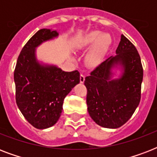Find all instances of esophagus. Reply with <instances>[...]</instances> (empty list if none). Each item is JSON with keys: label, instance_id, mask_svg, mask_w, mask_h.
Listing matches in <instances>:
<instances>
[{"label": "esophagus", "instance_id": "obj_1", "mask_svg": "<svg viewBox=\"0 0 157 157\" xmlns=\"http://www.w3.org/2000/svg\"><path fill=\"white\" fill-rule=\"evenodd\" d=\"M80 81H81V83H83L85 81V76L83 74H81V76H80Z\"/></svg>", "mask_w": 157, "mask_h": 157}]
</instances>
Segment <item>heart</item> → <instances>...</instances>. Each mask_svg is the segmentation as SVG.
<instances>
[{
	"instance_id": "heart-1",
	"label": "heart",
	"mask_w": 157,
	"mask_h": 157,
	"mask_svg": "<svg viewBox=\"0 0 157 157\" xmlns=\"http://www.w3.org/2000/svg\"><path fill=\"white\" fill-rule=\"evenodd\" d=\"M110 41L111 40L108 34L103 33L100 35L99 32L95 31V32H91L84 36L81 40L80 47L82 49H87L94 44H95L90 54L89 59L91 64H95L100 60L110 44Z\"/></svg>"
}]
</instances>
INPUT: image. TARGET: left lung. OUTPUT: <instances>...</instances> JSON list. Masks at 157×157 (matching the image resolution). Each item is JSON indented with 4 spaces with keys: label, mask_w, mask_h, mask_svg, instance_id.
<instances>
[{
    "label": "left lung",
    "mask_w": 157,
    "mask_h": 157,
    "mask_svg": "<svg viewBox=\"0 0 157 157\" xmlns=\"http://www.w3.org/2000/svg\"><path fill=\"white\" fill-rule=\"evenodd\" d=\"M116 53L86 76V103L90 117L100 126L116 129L126 123L141 99L144 69L138 50L124 35ZM121 65L123 73L111 80V68Z\"/></svg>",
    "instance_id": "obj_1"
}]
</instances>
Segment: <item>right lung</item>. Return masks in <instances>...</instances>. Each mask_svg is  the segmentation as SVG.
Segmentation results:
<instances>
[{
    "label": "right lung",
    "mask_w": 157,
    "mask_h": 157,
    "mask_svg": "<svg viewBox=\"0 0 157 157\" xmlns=\"http://www.w3.org/2000/svg\"><path fill=\"white\" fill-rule=\"evenodd\" d=\"M58 35L56 31L46 28L36 33L21 50L13 72L16 103L36 129H46L58 121L64 98L80 82L78 71H63L36 60V47Z\"/></svg>",
    "instance_id": "right-lung-1"
}]
</instances>
